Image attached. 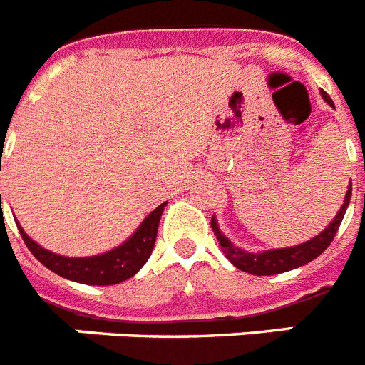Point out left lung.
<instances>
[{
  "label": "left lung",
  "instance_id": "obj_1",
  "mask_svg": "<svg viewBox=\"0 0 365 365\" xmlns=\"http://www.w3.org/2000/svg\"><path fill=\"white\" fill-rule=\"evenodd\" d=\"M323 98L325 101L334 107L332 99L327 96V92H323ZM351 192H353V185H349L347 195H345V201L339 208V212L336 214L334 221L331 225L323 230L322 235H317L316 238L308 240L304 244L295 245V247H286V249H273V251H262V253H247L244 249L236 247L225 238V236L220 232V227H217L216 220L212 217L210 225H212L214 235L220 240L221 251L230 260V264H235L238 269L242 272H247L251 275H277V273H284L289 269H295L299 266H304V264L312 262L314 258H317L319 255L325 251L329 245L332 244L336 232L339 229V223L344 220L345 210L349 207V201H351Z\"/></svg>",
  "mask_w": 365,
  "mask_h": 365
}]
</instances>
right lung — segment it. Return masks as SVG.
Masks as SVG:
<instances>
[{"mask_svg": "<svg viewBox=\"0 0 365 365\" xmlns=\"http://www.w3.org/2000/svg\"><path fill=\"white\" fill-rule=\"evenodd\" d=\"M164 207H166V203L158 205L125 244L112 249L108 253L98 255V257L68 258L49 253L38 244H34L20 225H18V230H20L21 238L26 242L27 249L33 253V257L48 269H51L53 273H57L64 279L76 280V282H83V284H118V282L130 279L151 257L153 245L157 240L158 221H160Z\"/></svg>", "mask_w": 365, "mask_h": 365, "instance_id": "1", "label": "right lung"}]
</instances>
